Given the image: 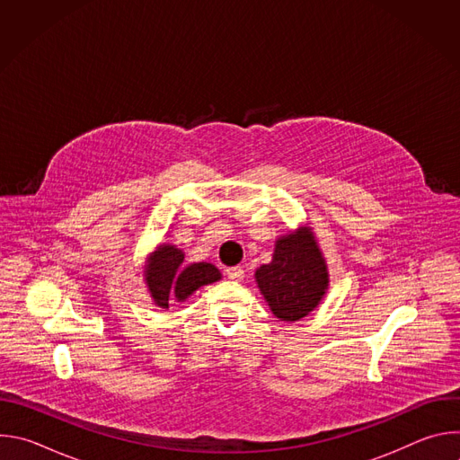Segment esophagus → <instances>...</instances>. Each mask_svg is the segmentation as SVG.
<instances>
[{"label":"esophagus","mask_w":460,"mask_h":460,"mask_svg":"<svg viewBox=\"0 0 460 460\" xmlns=\"http://www.w3.org/2000/svg\"><path fill=\"white\" fill-rule=\"evenodd\" d=\"M227 277L231 279V280H234V282H240V280H243V270L240 268V266H234V268H227Z\"/></svg>","instance_id":"esophagus-1"}]
</instances>
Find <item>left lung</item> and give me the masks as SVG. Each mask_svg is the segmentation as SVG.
Wrapping results in <instances>:
<instances>
[{
  "label": "left lung",
  "instance_id": "1",
  "mask_svg": "<svg viewBox=\"0 0 460 460\" xmlns=\"http://www.w3.org/2000/svg\"><path fill=\"white\" fill-rule=\"evenodd\" d=\"M256 286L273 314L288 323L311 314L330 289V271L309 226L275 242L270 264L254 271Z\"/></svg>",
  "mask_w": 460,
  "mask_h": 460
}]
</instances>
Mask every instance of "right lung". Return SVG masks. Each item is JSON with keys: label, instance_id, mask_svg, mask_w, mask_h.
<instances>
[{"label": "right lung", "instance_id": "1", "mask_svg": "<svg viewBox=\"0 0 460 460\" xmlns=\"http://www.w3.org/2000/svg\"><path fill=\"white\" fill-rule=\"evenodd\" d=\"M183 251L172 243H160L146 260L144 280L153 302L169 309V302H185L202 286L215 284L222 273L209 261H192L183 266Z\"/></svg>", "mask_w": 460, "mask_h": 460}]
</instances>
